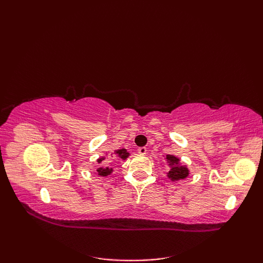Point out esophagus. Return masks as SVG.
<instances>
[{
  "label": "esophagus",
  "instance_id": "34e87169",
  "mask_svg": "<svg viewBox=\"0 0 263 263\" xmlns=\"http://www.w3.org/2000/svg\"><path fill=\"white\" fill-rule=\"evenodd\" d=\"M138 154H140V155H146V154H147V148H146V147H140V148H138Z\"/></svg>",
  "mask_w": 263,
  "mask_h": 263
}]
</instances>
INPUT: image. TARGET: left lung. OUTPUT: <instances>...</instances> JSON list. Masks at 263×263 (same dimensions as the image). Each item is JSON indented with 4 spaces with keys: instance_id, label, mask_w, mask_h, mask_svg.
Returning a JSON list of instances; mask_svg holds the SVG:
<instances>
[{
    "instance_id": "left-lung-1",
    "label": "left lung",
    "mask_w": 263,
    "mask_h": 263,
    "mask_svg": "<svg viewBox=\"0 0 263 263\" xmlns=\"http://www.w3.org/2000/svg\"><path fill=\"white\" fill-rule=\"evenodd\" d=\"M167 163L171 167L170 172L167 173V176L171 178L172 181H180L185 178L189 175V170L186 166H182L180 163V159L173 155H166Z\"/></svg>"
}]
</instances>
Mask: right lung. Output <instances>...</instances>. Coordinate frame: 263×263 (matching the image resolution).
Wrapping results in <instances>:
<instances>
[{"mask_svg":"<svg viewBox=\"0 0 263 263\" xmlns=\"http://www.w3.org/2000/svg\"><path fill=\"white\" fill-rule=\"evenodd\" d=\"M116 155V157H119L121 159H126L128 157V153L126 152V149H120V150H116V152L114 153ZM105 158H99L97 161L98 164L102 163V161L104 160ZM113 172V168H109V167H98L97 168V174L99 176H107V175H110V173Z\"/></svg>","mask_w":263,"mask_h":263,"instance_id":"add662e5","label":"right lung"}]
</instances>
